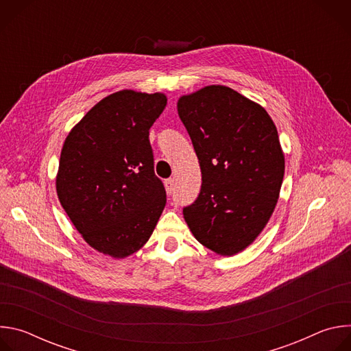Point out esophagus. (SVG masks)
Listing matches in <instances>:
<instances>
[{"mask_svg":"<svg viewBox=\"0 0 351 351\" xmlns=\"http://www.w3.org/2000/svg\"><path fill=\"white\" fill-rule=\"evenodd\" d=\"M173 187H175V180L173 179H167L165 180V190L168 194L173 193Z\"/></svg>","mask_w":351,"mask_h":351,"instance_id":"1","label":"esophagus"}]
</instances>
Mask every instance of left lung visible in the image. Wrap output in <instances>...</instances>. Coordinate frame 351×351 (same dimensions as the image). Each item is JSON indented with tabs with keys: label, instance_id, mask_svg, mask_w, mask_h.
<instances>
[{
	"label": "left lung",
	"instance_id": "1",
	"mask_svg": "<svg viewBox=\"0 0 351 351\" xmlns=\"http://www.w3.org/2000/svg\"><path fill=\"white\" fill-rule=\"evenodd\" d=\"M202 169V190L183 210L193 236L219 256H234L267 226L279 198L285 154L264 107L211 84L178 99Z\"/></svg>",
	"mask_w": 351,
	"mask_h": 351
}]
</instances>
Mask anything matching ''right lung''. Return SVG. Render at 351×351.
Returning <instances> with one entry per match:
<instances>
[{
  "instance_id": "add662e5",
  "label": "right lung",
  "mask_w": 351,
  "mask_h": 351,
  "mask_svg": "<svg viewBox=\"0 0 351 351\" xmlns=\"http://www.w3.org/2000/svg\"><path fill=\"white\" fill-rule=\"evenodd\" d=\"M167 99L164 93H112L72 128L61 149L62 208L90 247L117 260L148 241L167 203L148 140Z\"/></svg>"
}]
</instances>
